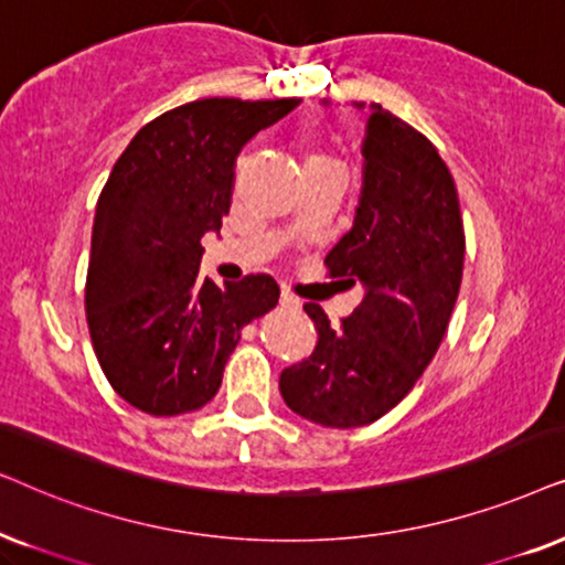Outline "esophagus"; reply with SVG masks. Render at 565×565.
Listing matches in <instances>:
<instances>
[{"instance_id": "34e87169", "label": "esophagus", "mask_w": 565, "mask_h": 565, "mask_svg": "<svg viewBox=\"0 0 565 565\" xmlns=\"http://www.w3.org/2000/svg\"><path fill=\"white\" fill-rule=\"evenodd\" d=\"M278 305H281V310H299V307H302V302H299L295 295H289V291H281Z\"/></svg>"}]
</instances>
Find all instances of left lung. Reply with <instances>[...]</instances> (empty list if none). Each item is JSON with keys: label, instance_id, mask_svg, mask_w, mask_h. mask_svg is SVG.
I'll list each match as a JSON object with an SVG mask.
<instances>
[{"label": "left lung", "instance_id": "obj_1", "mask_svg": "<svg viewBox=\"0 0 565 565\" xmlns=\"http://www.w3.org/2000/svg\"><path fill=\"white\" fill-rule=\"evenodd\" d=\"M361 154L353 227L326 263L364 297L338 328L322 307L305 305L318 345L278 380L297 416L330 428L372 424L411 393L447 333L462 284L460 199L436 147L372 103Z\"/></svg>", "mask_w": 565, "mask_h": 565}]
</instances>
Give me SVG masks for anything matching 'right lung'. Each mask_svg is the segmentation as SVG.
<instances>
[{"label":"right lung","mask_w":565,"mask_h":565,"mask_svg":"<svg viewBox=\"0 0 565 565\" xmlns=\"http://www.w3.org/2000/svg\"><path fill=\"white\" fill-rule=\"evenodd\" d=\"M299 105L206 97L149 120L95 206L85 310L113 390L149 416L204 408L247 322L278 305L266 274L201 278V237L222 230L235 162Z\"/></svg>","instance_id":"1"}]
</instances>
